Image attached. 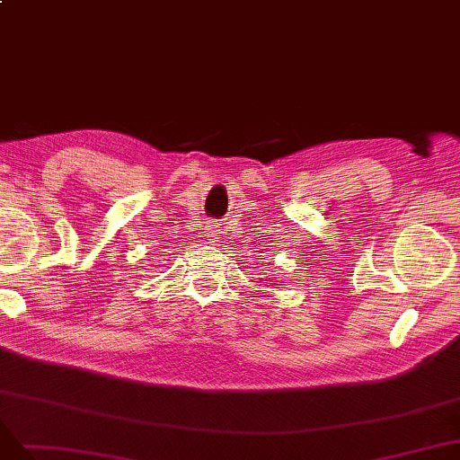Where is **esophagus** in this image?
I'll list each match as a JSON object with an SVG mask.
<instances>
[{
  "mask_svg": "<svg viewBox=\"0 0 460 460\" xmlns=\"http://www.w3.org/2000/svg\"><path fill=\"white\" fill-rule=\"evenodd\" d=\"M221 234H224V229H221V224H214V226H210V231H208V239H210L212 243H219Z\"/></svg>",
  "mask_w": 460,
  "mask_h": 460,
  "instance_id": "1",
  "label": "esophagus"
}]
</instances>
